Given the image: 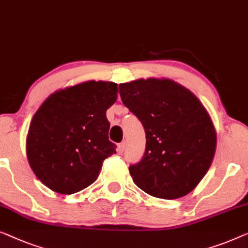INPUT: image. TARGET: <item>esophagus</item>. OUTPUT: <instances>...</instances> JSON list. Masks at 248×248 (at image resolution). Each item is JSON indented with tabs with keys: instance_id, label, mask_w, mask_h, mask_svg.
Wrapping results in <instances>:
<instances>
[{
	"instance_id": "1",
	"label": "esophagus",
	"mask_w": 248,
	"mask_h": 248,
	"mask_svg": "<svg viewBox=\"0 0 248 248\" xmlns=\"http://www.w3.org/2000/svg\"><path fill=\"white\" fill-rule=\"evenodd\" d=\"M125 148H126V143H125V142H122V143H120V144L117 145V151H118V153H123L124 151H125Z\"/></svg>"
}]
</instances>
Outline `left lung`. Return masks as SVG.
<instances>
[{
  "mask_svg": "<svg viewBox=\"0 0 248 248\" xmlns=\"http://www.w3.org/2000/svg\"><path fill=\"white\" fill-rule=\"evenodd\" d=\"M120 95L145 131L144 155L130 166L133 181L156 198L188 195L216 152V131L206 108L189 89L168 78L121 84Z\"/></svg>",
  "mask_w": 248,
  "mask_h": 248,
  "instance_id": "obj_1",
  "label": "left lung"
}]
</instances>
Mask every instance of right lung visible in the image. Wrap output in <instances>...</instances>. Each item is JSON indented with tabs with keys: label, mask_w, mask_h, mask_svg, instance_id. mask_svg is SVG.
<instances>
[{
	"label": "right lung",
	"mask_w": 248,
	"mask_h": 248,
	"mask_svg": "<svg viewBox=\"0 0 248 248\" xmlns=\"http://www.w3.org/2000/svg\"><path fill=\"white\" fill-rule=\"evenodd\" d=\"M117 84L89 80L57 91L32 117L27 138L29 164L49 189L71 195L94 184L104 160L116 153L106 110Z\"/></svg>",
	"instance_id": "1"
}]
</instances>
